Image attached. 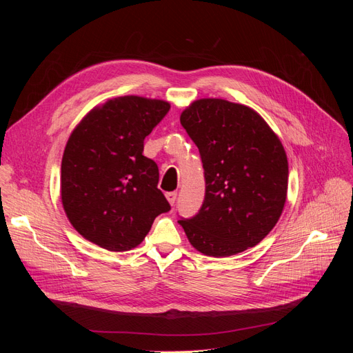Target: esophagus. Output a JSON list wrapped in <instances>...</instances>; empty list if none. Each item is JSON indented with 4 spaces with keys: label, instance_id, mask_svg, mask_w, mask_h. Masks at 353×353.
Segmentation results:
<instances>
[{
    "label": "esophagus",
    "instance_id": "esophagus-1",
    "mask_svg": "<svg viewBox=\"0 0 353 353\" xmlns=\"http://www.w3.org/2000/svg\"><path fill=\"white\" fill-rule=\"evenodd\" d=\"M166 199L169 201V205L174 206L175 201H176V193H175V191H170V193H166Z\"/></svg>",
    "mask_w": 353,
    "mask_h": 353
}]
</instances>
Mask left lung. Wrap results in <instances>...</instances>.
Returning <instances> with one entry per match:
<instances>
[{"label": "left lung", "instance_id": "left-lung-1", "mask_svg": "<svg viewBox=\"0 0 353 353\" xmlns=\"http://www.w3.org/2000/svg\"><path fill=\"white\" fill-rule=\"evenodd\" d=\"M197 145L206 194L191 219L178 221L191 245L227 258L261 243L279 222L287 199L284 147L263 117L244 104L200 99L181 113Z\"/></svg>", "mask_w": 353, "mask_h": 353}]
</instances>
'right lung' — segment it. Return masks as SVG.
<instances>
[{"instance_id": "add662e5", "label": "right lung", "mask_w": 353, "mask_h": 353, "mask_svg": "<svg viewBox=\"0 0 353 353\" xmlns=\"http://www.w3.org/2000/svg\"><path fill=\"white\" fill-rule=\"evenodd\" d=\"M165 100L125 95L95 105L72 131L61 159V205L81 236L110 252L137 248L170 209L159 168L143 154Z\"/></svg>"}]
</instances>
